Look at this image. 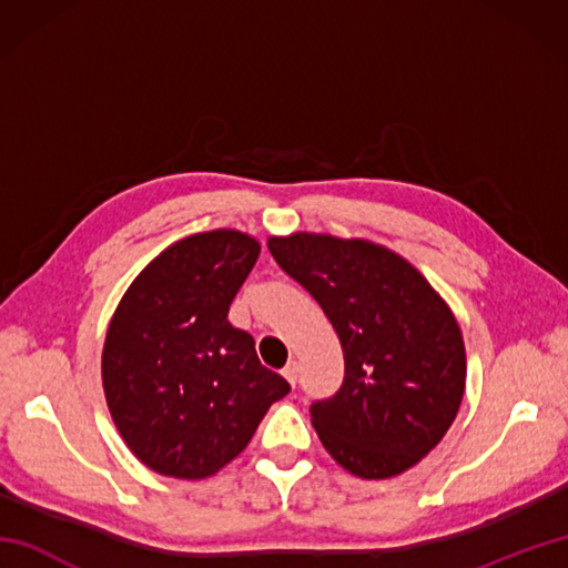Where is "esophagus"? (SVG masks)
<instances>
[{
    "instance_id": "obj_1",
    "label": "esophagus",
    "mask_w": 568,
    "mask_h": 568,
    "mask_svg": "<svg viewBox=\"0 0 568 568\" xmlns=\"http://www.w3.org/2000/svg\"><path fill=\"white\" fill-rule=\"evenodd\" d=\"M283 376H285V381L291 383V385L297 383V364H295V361H291V364L283 368Z\"/></svg>"
}]
</instances>
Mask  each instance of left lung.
I'll use <instances>...</instances> for the list:
<instances>
[{
	"label": "left lung",
	"mask_w": 568,
	"mask_h": 568,
	"mask_svg": "<svg viewBox=\"0 0 568 568\" xmlns=\"http://www.w3.org/2000/svg\"><path fill=\"white\" fill-rule=\"evenodd\" d=\"M275 263L317 300L344 352L342 390L310 407L324 449L348 474H405L442 442L466 388L452 307L413 263L368 239L271 236Z\"/></svg>",
	"instance_id": "obj_1"
}]
</instances>
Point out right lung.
<instances>
[{
  "label": "right lung",
  "instance_id": "add662e5",
  "mask_svg": "<svg viewBox=\"0 0 568 568\" xmlns=\"http://www.w3.org/2000/svg\"><path fill=\"white\" fill-rule=\"evenodd\" d=\"M258 253V239L239 229L190 234L119 300L102 348L104 400L129 452L155 474L214 476L291 393L261 366L253 336L226 320Z\"/></svg>",
  "mask_w": 568,
  "mask_h": 568
}]
</instances>
